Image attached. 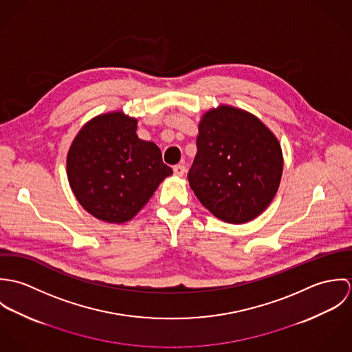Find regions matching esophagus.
I'll use <instances>...</instances> for the list:
<instances>
[{"label":"esophagus","mask_w":352,"mask_h":352,"mask_svg":"<svg viewBox=\"0 0 352 352\" xmlns=\"http://www.w3.org/2000/svg\"><path fill=\"white\" fill-rule=\"evenodd\" d=\"M173 173L176 175V176H183L184 173H186V166L183 165V164H177V165H175L173 166Z\"/></svg>","instance_id":"esophagus-1"}]
</instances>
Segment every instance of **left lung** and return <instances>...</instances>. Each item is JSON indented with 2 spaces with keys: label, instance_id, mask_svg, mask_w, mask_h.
<instances>
[{
  "label": "left lung",
  "instance_id": "left-lung-1",
  "mask_svg": "<svg viewBox=\"0 0 352 352\" xmlns=\"http://www.w3.org/2000/svg\"><path fill=\"white\" fill-rule=\"evenodd\" d=\"M190 186L218 219L245 223L272 201L283 155L276 137L254 115L219 105L201 116Z\"/></svg>",
  "mask_w": 352,
  "mask_h": 352
}]
</instances>
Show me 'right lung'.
I'll use <instances>...</instances> for the list:
<instances>
[{
    "label": "right lung",
    "instance_id": "add662e5",
    "mask_svg": "<svg viewBox=\"0 0 352 352\" xmlns=\"http://www.w3.org/2000/svg\"><path fill=\"white\" fill-rule=\"evenodd\" d=\"M137 123L120 111L99 115L80 130L67 153L72 191L100 221H130L173 173L160 148L138 138Z\"/></svg>",
    "mask_w": 352,
    "mask_h": 352
}]
</instances>
